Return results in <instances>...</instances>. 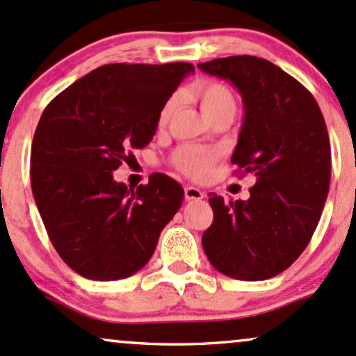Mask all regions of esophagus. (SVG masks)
Returning <instances> with one entry per match:
<instances>
[{
  "mask_svg": "<svg viewBox=\"0 0 356 356\" xmlns=\"http://www.w3.org/2000/svg\"><path fill=\"white\" fill-rule=\"evenodd\" d=\"M184 194H186V199H187V200H200V199H204L205 192L200 191L199 187L187 186L186 189H184Z\"/></svg>",
  "mask_w": 356,
  "mask_h": 356,
  "instance_id": "34e87169",
  "label": "esophagus"
}]
</instances>
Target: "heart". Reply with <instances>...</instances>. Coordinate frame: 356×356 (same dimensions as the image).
<instances>
[{"label": "heart", "mask_w": 356, "mask_h": 356, "mask_svg": "<svg viewBox=\"0 0 356 356\" xmlns=\"http://www.w3.org/2000/svg\"><path fill=\"white\" fill-rule=\"evenodd\" d=\"M192 96L199 101L200 109L209 121H216L219 118H234L237 113V101L229 86L216 79H202L192 86ZM179 106V96L174 94L169 99H165L162 108L157 114V124L164 127L169 124L170 119ZM220 159L219 149L204 147L197 144H184L177 147L172 154V164L181 172L189 175L195 181H202L209 177L213 165Z\"/></svg>", "instance_id": "obj_1"}]
</instances>
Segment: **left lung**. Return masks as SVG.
Instances as JSON below:
<instances>
[{"mask_svg":"<svg viewBox=\"0 0 356 356\" xmlns=\"http://www.w3.org/2000/svg\"><path fill=\"white\" fill-rule=\"evenodd\" d=\"M197 67L241 92L245 115L230 161L255 179L247 200L211 194L204 252L227 277L267 280L300 257L318 225L332 174L327 124L310 91L267 59L229 56Z\"/></svg>","mask_w":356,"mask_h":356,"instance_id":"8db88e82","label":"left lung"}]
</instances>
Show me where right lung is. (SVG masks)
Instances as JSON below:
<instances>
[{
  "mask_svg": "<svg viewBox=\"0 0 356 356\" xmlns=\"http://www.w3.org/2000/svg\"><path fill=\"white\" fill-rule=\"evenodd\" d=\"M191 63L97 67L46 106L31 147V187L59 257L91 280H119L149 262L182 205L181 184L152 174L127 189L113 172L151 143L157 114Z\"/></svg>",
  "mask_w": 356,
  "mask_h": 356,
  "instance_id": "add662e5",
  "label": "right lung"
}]
</instances>
